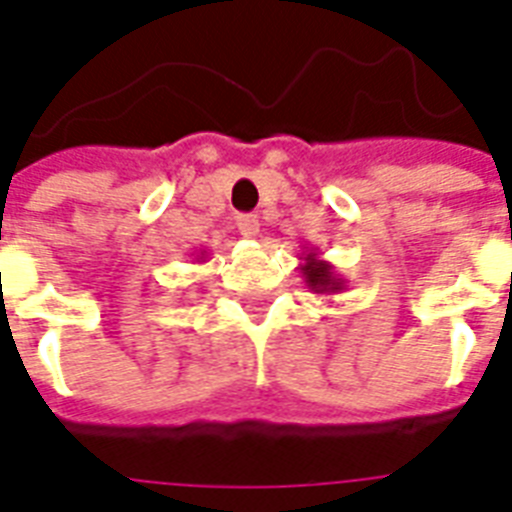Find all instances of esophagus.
I'll list each match as a JSON object with an SVG mask.
<instances>
[{"mask_svg": "<svg viewBox=\"0 0 512 512\" xmlns=\"http://www.w3.org/2000/svg\"><path fill=\"white\" fill-rule=\"evenodd\" d=\"M236 228H239L244 239H255L260 233V220H257V215H239L236 217Z\"/></svg>", "mask_w": 512, "mask_h": 512, "instance_id": "esophagus-1", "label": "esophagus"}]
</instances>
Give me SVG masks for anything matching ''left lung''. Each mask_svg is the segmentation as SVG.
I'll return each instance as SVG.
<instances>
[{"label":"left lung","mask_w":512,"mask_h":512,"mask_svg":"<svg viewBox=\"0 0 512 512\" xmlns=\"http://www.w3.org/2000/svg\"><path fill=\"white\" fill-rule=\"evenodd\" d=\"M300 260H303L300 273H303L305 287L311 289V292H316V295H337V292L345 289V279H340L335 265L321 260L316 249H305Z\"/></svg>","instance_id":"left-lung-1"}]
</instances>
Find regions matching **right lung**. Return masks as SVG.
Listing matches in <instances>:
<instances>
[{"instance_id": "right-lung-1", "label": "right lung", "mask_w": 512, "mask_h": 512, "mask_svg": "<svg viewBox=\"0 0 512 512\" xmlns=\"http://www.w3.org/2000/svg\"><path fill=\"white\" fill-rule=\"evenodd\" d=\"M196 260H199V263H204V260H207V249H199V255H196Z\"/></svg>"}]
</instances>
